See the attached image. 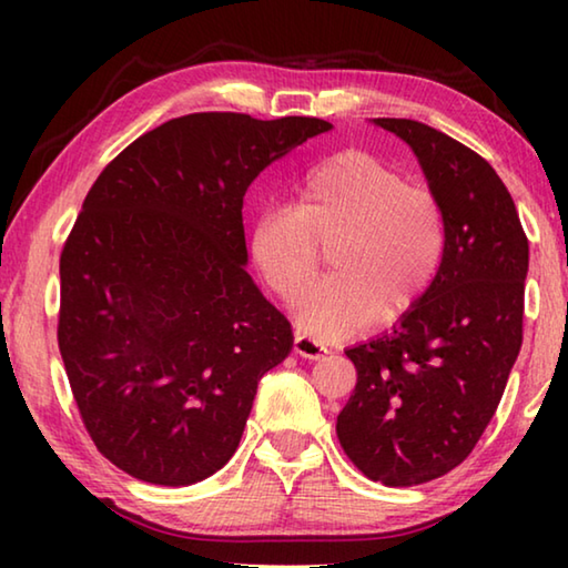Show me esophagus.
Here are the masks:
<instances>
[{"mask_svg": "<svg viewBox=\"0 0 568 568\" xmlns=\"http://www.w3.org/2000/svg\"><path fill=\"white\" fill-rule=\"evenodd\" d=\"M293 351L297 355H303V358H307V361H321L323 355L328 353V348H325V345H321L318 341L311 338V335H305V333H295Z\"/></svg>", "mask_w": 568, "mask_h": 568, "instance_id": "esophagus-1", "label": "esophagus"}]
</instances>
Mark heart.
<instances>
[{"label":"heart","mask_w":568,"mask_h":568,"mask_svg":"<svg viewBox=\"0 0 568 568\" xmlns=\"http://www.w3.org/2000/svg\"><path fill=\"white\" fill-rule=\"evenodd\" d=\"M444 247L438 200L361 150L307 170L295 207H265L250 230L253 261L285 303L311 291L331 250L335 275L297 307V323L321 341L348 338L378 315L403 318L428 291Z\"/></svg>","instance_id":"b5f03b06"}]
</instances>
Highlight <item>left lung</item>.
I'll list each match as a JSON object with an SVG mask.
<instances>
[{
	"mask_svg": "<svg viewBox=\"0 0 568 568\" xmlns=\"http://www.w3.org/2000/svg\"><path fill=\"white\" fill-rule=\"evenodd\" d=\"M373 124L418 158L446 247L420 301L345 351L358 383L335 430L371 480L416 486L456 468L494 418L521 351L528 240L501 178L474 150L416 120Z\"/></svg>",
	"mask_w": 568,
	"mask_h": 568,
	"instance_id": "1",
	"label": "left lung"
}]
</instances>
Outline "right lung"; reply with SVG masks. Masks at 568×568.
<instances>
[{"mask_svg": "<svg viewBox=\"0 0 568 568\" xmlns=\"http://www.w3.org/2000/svg\"><path fill=\"white\" fill-rule=\"evenodd\" d=\"M318 118L197 112L124 148L60 257V353L84 428L132 478L197 484L233 458L291 323L245 271L243 197Z\"/></svg>", "mask_w": 568, "mask_h": 568, "instance_id": "1", "label": "right lung"}]
</instances>
